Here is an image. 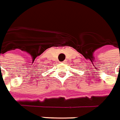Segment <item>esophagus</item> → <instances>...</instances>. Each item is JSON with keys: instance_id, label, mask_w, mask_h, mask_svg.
I'll return each instance as SVG.
<instances>
[{"instance_id": "1", "label": "esophagus", "mask_w": 120, "mask_h": 120, "mask_svg": "<svg viewBox=\"0 0 120 120\" xmlns=\"http://www.w3.org/2000/svg\"><path fill=\"white\" fill-rule=\"evenodd\" d=\"M62 63H66V60H64L62 62Z\"/></svg>"}]
</instances>
